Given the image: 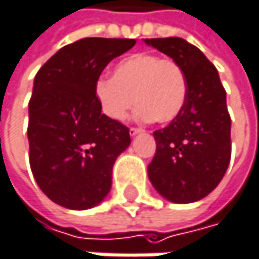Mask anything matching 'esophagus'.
<instances>
[{
  "mask_svg": "<svg viewBox=\"0 0 259 259\" xmlns=\"http://www.w3.org/2000/svg\"><path fill=\"white\" fill-rule=\"evenodd\" d=\"M128 132H131L132 137H135V135H138V134H141V132H144V131H143L141 127H131V131H128Z\"/></svg>",
  "mask_w": 259,
  "mask_h": 259,
  "instance_id": "esophagus-1",
  "label": "esophagus"
}]
</instances>
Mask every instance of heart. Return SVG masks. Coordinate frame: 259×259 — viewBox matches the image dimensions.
Returning a JSON list of instances; mask_svg holds the SVG:
<instances>
[{"label":"heart","mask_w":259,"mask_h":259,"mask_svg":"<svg viewBox=\"0 0 259 259\" xmlns=\"http://www.w3.org/2000/svg\"><path fill=\"white\" fill-rule=\"evenodd\" d=\"M187 75L173 59L152 53L131 54L116 63L113 77L95 81V95L103 112L116 121L138 104L140 119L168 124L179 116L187 101Z\"/></svg>","instance_id":"obj_1"}]
</instances>
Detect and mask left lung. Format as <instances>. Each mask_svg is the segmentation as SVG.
<instances>
[{"mask_svg": "<svg viewBox=\"0 0 259 259\" xmlns=\"http://www.w3.org/2000/svg\"><path fill=\"white\" fill-rule=\"evenodd\" d=\"M176 60L187 75V101L176 119L155 131L156 153L149 178L175 203L206 197L223 179L231 161V115L215 66L181 37L146 39Z\"/></svg>", "mask_w": 259, "mask_h": 259, "instance_id": "obj_1", "label": "left lung"}]
</instances>
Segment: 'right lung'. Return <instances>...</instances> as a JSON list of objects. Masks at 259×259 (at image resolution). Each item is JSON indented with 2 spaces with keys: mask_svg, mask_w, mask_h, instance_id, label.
Instances as JSON below:
<instances>
[{
  "mask_svg": "<svg viewBox=\"0 0 259 259\" xmlns=\"http://www.w3.org/2000/svg\"><path fill=\"white\" fill-rule=\"evenodd\" d=\"M135 39L84 37L65 45L34 77L28 103V156L39 188L68 209L98 205L112 167L131 144L128 127L101 113L95 81Z\"/></svg>",
  "mask_w": 259,
  "mask_h": 259,
  "instance_id": "1",
  "label": "right lung"
}]
</instances>
